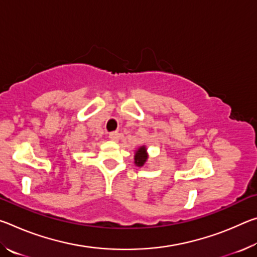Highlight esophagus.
Segmentation results:
<instances>
[{
	"mask_svg": "<svg viewBox=\"0 0 257 257\" xmlns=\"http://www.w3.org/2000/svg\"><path fill=\"white\" fill-rule=\"evenodd\" d=\"M119 136H120V135H119L118 132H112V133L108 134V138H110L111 141H118Z\"/></svg>",
	"mask_w": 257,
	"mask_h": 257,
	"instance_id": "1",
	"label": "esophagus"
}]
</instances>
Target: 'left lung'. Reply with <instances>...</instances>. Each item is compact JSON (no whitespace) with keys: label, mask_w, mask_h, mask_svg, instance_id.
Masks as SVG:
<instances>
[{"label":"left lung","mask_w":257,"mask_h":257,"mask_svg":"<svg viewBox=\"0 0 257 257\" xmlns=\"http://www.w3.org/2000/svg\"><path fill=\"white\" fill-rule=\"evenodd\" d=\"M147 160V154H146V149L144 146L138 149V151L136 152V155H135V163H136L138 167H143L144 163L146 162Z\"/></svg>","instance_id":"1"}]
</instances>
